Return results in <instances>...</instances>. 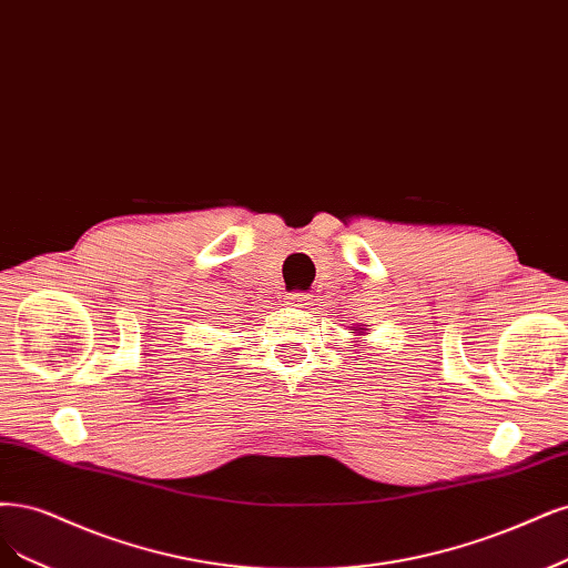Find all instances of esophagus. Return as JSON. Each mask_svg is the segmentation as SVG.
<instances>
[{
  "instance_id": "obj_1",
  "label": "esophagus",
  "mask_w": 568,
  "mask_h": 568,
  "mask_svg": "<svg viewBox=\"0 0 568 568\" xmlns=\"http://www.w3.org/2000/svg\"><path fill=\"white\" fill-rule=\"evenodd\" d=\"M310 301H312L310 293H305V291H293L286 296V303L293 307H305V305H310Z\"/></svg>"
}]
</instances>
